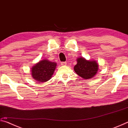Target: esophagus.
Returning <instances> with one entry per match:
<instances>
[{"label":"esophagus","mask_w":128,"mask_h":128,"mask_svg":"<svg viewBox=\"0 0 128 128\" xmlns=\"http://www.w3.org/2000/svg\"><path fill=\"white\" fill-rule=\"evenodd\" d=\"M61 65H62V66H66V62H61Z\"/></svg>","instance_id":"obj_1"}]
</instances>
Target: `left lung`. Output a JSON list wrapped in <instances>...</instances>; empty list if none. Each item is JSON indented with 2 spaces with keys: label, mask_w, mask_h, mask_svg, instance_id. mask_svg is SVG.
Masks as SVG:
<instances>
[{
  "label": "left lung",
  "mask_w": 128,
  "mask_h": 128,
  "mask_svg": "<svg viewBox=\"0 0 128 128\" xmlns=\"http://www.w3.org/2000/svg\"><path fill=\"white\" fill-rule=\"evenodd\" d=\"M98 65L95 62L88 61L83 58L77 59V64L74 67L77 74L83 78H91L96 74Z\"/></svg>",
  "instance_id": "left-lung-1"
}]
</instances>
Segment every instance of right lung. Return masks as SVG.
Wrapping results in <instances>:
<instances>
[{
	"label": "right lung",
	"mask_w": 128,
	"mask_h": 128,
	"mask_svg": "<svg viewBox=\"0 0 128 128\" xmlns=\"http://www.w3.org/2000/svg\"><path fill=\"white\" fill-rule=\"evenodd\" d=\"M56 63L43 60L38 62L32 70V76L39 82H46L51 78L55 71Z\"/></svg>",
	"instance_id": "obj_1"
}]
</instances>
